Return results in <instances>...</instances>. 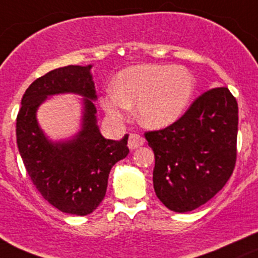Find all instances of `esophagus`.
<instances>
[{"label":"esophagus","instance_id":"obj_1","mask_svg":"<svg viewBox=\"0 0 258 258\" xmlns=\"http://www.w3.org/2000/svg\"><path fill=\"white\" fill-rule=\"evenodd\" d=\"M145 144V139L137 134H131L128 137V148L130 150H135V148L140 147Z\"/></svg>","mask_w":258,"mask_h":258}]
</instances>
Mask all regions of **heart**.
Wrapping results in <instances>:
<instances>
[{
	"mask_svg": "<svg viewBox=\"0 0 258 258\" xmlns=\"http://www.w3.org/2000/svg\"><path fill=\"white\" fill-rule=\"evenodd\" d=\"M195 79L186 69L168 64H135L122 70L113 86L101 97V107L113 121H121L128 107L147 128H165L188 107Z\"/></svg>",
	"mask_w": 258,
	"mask_h": 258,
	"instance_id": "1",
	"label": "heart"
}]
</instances>
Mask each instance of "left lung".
<instances>
[{
  "label": "left lung",
  "mask_w": 258,
  "mask_h": 258,
  "mask_svg": "<svg viewBox=\"0 0 258 258\" xmlns=\"http://www.w3.org/2000/svg\"><path fill=\"white\" fill-rule=\"evenodd\" d=\"M237 127V101L228 88L217 87L196 98L175 123L146 132L155 153L153 188L168 210H196L222 189L235 168Z\"/></svg>",
  "instance_id": "left-lung-1"
}]
</instances>
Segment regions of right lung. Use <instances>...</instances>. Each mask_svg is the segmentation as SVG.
<instances>
[{"mask_svg": "<svg viewBox=\"0 0 258 258\" xmlns=\"http://www.w3.org/2000/svg\"><path fill=\"white\" fill-rule=\"evenodd\" d=\"M91 69L92 64L61 67L33 81L21 101L16 123L18 151L31 181L52 206L77 216L97 209L111 168L130 152L128 135L119 141L101 135ZM64 93L84 98L81 128L71 139L52 142L38 124L37 110L48 97Z\"/></svg>", "mask_w": 258, "mask_h": 258, "instance_id": "right-lung-1", "label": "right lung"}]
</instances>
